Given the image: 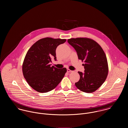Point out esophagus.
Returning <instances> with one entry per match:
<instances>
[{"label":"esophagus","instance_id":"esophagus-1","mask_svg":"<svg viewBox=\"0 0 128 128\" xmlns=\"http://www.w3.org/2000/svg\"><path fill=\"white\" fill-rule=\"evenodd\" d=\"M67 72H72V71L70 70H69V69H67Z\"/></svg>","mask_w":128,"mask_h":128}]
</instances>
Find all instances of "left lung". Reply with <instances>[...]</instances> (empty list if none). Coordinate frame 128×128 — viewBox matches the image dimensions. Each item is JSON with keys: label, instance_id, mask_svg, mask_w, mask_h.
Masks as SVG:
<instances>
[{"label": "left lung", "instance_id": "8db88e82", "mask_svg": "<svg viewBox=\"0 0 128 128\" xmlns=\"http://www.w3.org/2000/svg\"><path fill=\"white\" fill-rule=\"evenodd\" d=\"M68 43L77 52L78 59L84 61V72H78L79 80L76 87L87 93L96 91L107 77L108 68L107 58L103 49L96 41L87 38H71Z\"/></svg>", "mask_w": 128, "mask_h": 128}]
</instances>
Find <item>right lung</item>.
<instances>
[{
	"instance_id": "1",
	"label": "right lung",
	"mask_w": 128,
	"mask_h": 128,
	"mask_svg": "<svg viewBox=\"0 0 128 128\" xmlns=\"http://www.w3.org/2000/svg\"><path fill=\"white\" fill-rule=\"evenodd\" d=\"M66 39L46 37L36 42L28 50L22 64V73L29 85L37 92H47L58 86L66 68H57L49 64L56 60V50Z\"/></svg>"
}]
</instances>
